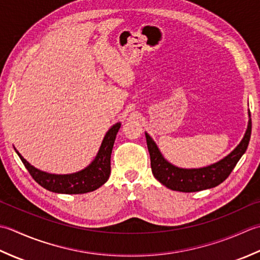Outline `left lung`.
I'll return each instance as SVG.
<instances>
[{
    "label": "left lung",
    "instance_id": "8db88e82",
    "mask_svg": "<svg viewBox=\"0 0 260 260\" xmlns=\"http://www.w3.org/2000/svg\"><path fill=\"white\" fill-rule=\"evenodd\" d=\"M251 135V119L249 112V122L246 134L243 136L240 144L238 145L229 155L225 156L220 161L212 164L210 166L201 168H179L168 162L162 157L158 149L156 142L152 138L146 134L147 146L150 155V165L153 176L166 187L178 192H199V190L208 189L218 186L228 178L232 169L239 161L241 156L246 152Z\"/></svg>",
    "mask_w": 260,
    "mask_h": 260
}]
</instances>
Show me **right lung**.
I'll return each mask as SVG.
<instances>
[{
  "label": "right lung",
  "mask_w": 260,
  "mask_h": 260,
  "mask_svg": "<svg viewBox=\"0 0 260 260\" xmlns=\"http://www.w3.org/2000/svg\"><path fill=\"white\" fill-rule=\"evenodd\" d=\"M120 126V122L111 126L104 137L95 159L86 168L77 173L56 175L42 172L30 165L17 149L15 152L18 153L20 159L22 160L23 165L35 181L50 192L61 194H84L93 192L102 186L110 177L111 153H112L115 137L118 135Z\"/></svg>",
  "instance_id": "1"
}]
</instances>
